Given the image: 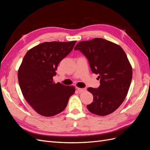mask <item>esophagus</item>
<instances>
[{"instance_id": "1", "label": "esophagus", "mask_w": 150, "mask_h": 150, "mask_svg": "<svg viewBox=\"0 0 150 150\" xmlns=\"http://www.w3.org/2000/svg\"><path fill=\"white\" fill-rule=\"evenodd\" d=\"M77 89H78V91L79 92H84L85 91H86V88H77Z\"/></svg>"}]
</instances>
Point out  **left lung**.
Listing matches in <instances>:
<instances>
[{
	"mask_svg": "<svg viewBox=\"0 0 150 150\" xmlns=\"http://www.w3.org/2000/svg\"><path fill=\"white\" fill-rule=\"evenodd\" d=\"M74 49L88 58L91 69L100 79L98 88H88L93 95L88 110L98 116L111 114L124 101L132 79V67L125 52L119 45L102 38L81 41Z\"/></svg>",
	"mask_w": 150,
	"mask_h": 150,
	"instance_id": "left-lung-1",
	"label": "left lung"
}]
</instances>
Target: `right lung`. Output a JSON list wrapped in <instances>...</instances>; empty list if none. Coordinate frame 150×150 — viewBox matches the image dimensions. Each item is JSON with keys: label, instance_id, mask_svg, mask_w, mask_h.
Segmentation results:
<instances>
[{"label": "right lung", "instance_id": "1", "mask_svg": "<svg viewBox=\"0 0 150 150\" xmlns=\"http://www.w3.org/2000/svg\"><path fill=\"white\" fill-rule=\"evenodd\" d=\"M76 40L45 42L27 52L18 70L22 94L38 114L53 116L61 112L75 92L72 86L55 83L57 66L73 49Z\"/></svg>", "mask_w": 150, "mask_h": 150}]
</instances>
